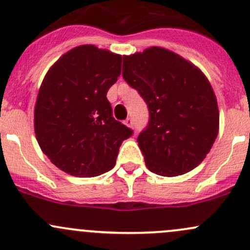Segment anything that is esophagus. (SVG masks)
<instances>
[{
	"label": "esophagus",
	"mask_w": 250,
	"mask_h": 250,
	"mask_svg": "<svg viewBox=\"0 0 250 250\" xmlns=\"http://www.w3.org/2000/svg\"><path fill=\"white\" fill-rule=\"evenodd\" d=\"M125 125H128V127H130V128L134 127V120L131 119V117H128V119L125 121Z\"/></svg>",
	"instance_id": "1"
}]
</instances>
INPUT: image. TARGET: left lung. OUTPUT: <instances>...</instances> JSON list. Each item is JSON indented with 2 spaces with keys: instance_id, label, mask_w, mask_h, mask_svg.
I'll return each instance as SVG.
<instances>
[{
  "instance_id": "8db88e82",
  "label": "left lung",
  "mask_w": 250,
  "mask_h": 250,
  "mask_svg": "<svg viewBox=\"0 0 250 250\" xmlns=\"http://www.w3.org/2000/svg\"><path fill=\"white\" fill-rule=\"evenodd\" d=\"M123 79L147 104L149 119L138 144L147 168L163 177L188 173L210 152L218 106L207 77L165 48L123 57Z\"/></svg>"
}]
</instances>
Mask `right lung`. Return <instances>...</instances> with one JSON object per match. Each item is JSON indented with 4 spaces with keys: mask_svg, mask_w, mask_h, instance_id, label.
<instances>
[{
    "mask_svg": "<svg viewBox=\"0 0 250 250\" xmlns=\"http://www.w3.org/2000/svg\"><path fill=\"white\" fill-rule=\"evenodd\" d=\"M122 57L94 45L76 47L41 84L34 112L38 144L62 171L96 177L114 168L133 130L115 120L106 92L121 75Z\"/></svg>",
    "mask_w": 250,
    "mask_h": 250,
    "instance_id": "1",
    "label": "right lung"
}]
</instances>
